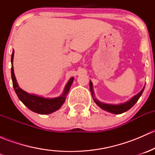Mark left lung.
<instances>
[{
	"mask_svg": "<svg viewBox=\"0 0 155 155\" xmlns=\"http://www.w3.org/2000/svg\"><path fill=\"white\" fill-rule=\"evenodd\" d=\"M145 87L142 89L141 91L139 94H137L136 96H134V97L131 98L130 101H127V102L124 103V104H118V105H113V104H104V103L101 102L98 100H97L96 98L94 97V91H93V86H92V82L90 81V91L91 93L92 97H93V99L94 101V102L96 103L98 107H100L101 109H103L104 110L107 111V112H111V113L113 114H121L123 112H126V111L129 110L131 107H133L134 106V104L138 101L139 98L140 97V96L143 94V91H144Z\"/></svg>",
	"mask_w": 155,
	"mask_h": 155,
	"instance_id": "8db88e82",
	"label": "left lung"
}]
</instances>
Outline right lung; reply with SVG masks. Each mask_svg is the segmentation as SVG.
Instances as JSON below:
<instances>
[{
  "mask_svg": "<svg viewBox=\"0 0 155 155\" xmlns=\"http://www.w3.org/2000/svg\"><path fill=\"white\" fill-rule=\"evenodd\" d=\"M14 50L12 51V56H11V63H12V68H11V76H12V85H13L14 90L16 93L17 96L19 98L20 101L26 106L30 110L34 112H37L41 115H46V114L52 113L56 110L60 109L66 100V97L68 95L72 83L73 82L74 78H70V80L67 83L64 87L63 94L61 96L58 97L54 98H45L42 97L37 96L34 94H30L26 91L20 88L16 82L15 74H14L13 66H12V61H13Z\"/></svg>",
  "mask_w": 155,
  "mask_h": 155,
  "instance_id": "add662e5",
  "label": "right lung"
}]
</instances>
